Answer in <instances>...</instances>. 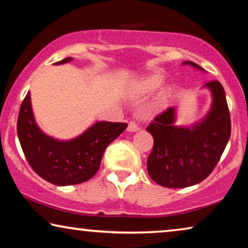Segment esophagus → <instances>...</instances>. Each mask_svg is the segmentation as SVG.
Masks as SVG:
<instances>
[{"instance_id":"34e87169","label":"esophagus","mask_w":248,"mask_h":248,"mask_svg":"<svg viewBox=\"0 0 248 248\" xmlns=\"http://www.w3.org/2000/svg\"><path fill=\"white\" fill-rule=\"evenodd\" d=\"M127 130L130 132H137L139 130V125L135 121H131L130 123H128V126H127Z\"/></svg>"}]
</instances>
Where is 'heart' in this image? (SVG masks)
I'll list each match as a JSON object with an SVG mask.
<instances>
[{"instance_id":"heart-1","label":"heart","mask_w":248,"mask_h":248,"mask_svg":"<svg viewBox=\"0 0 248 248\" xmlns=\"http://www.w3.org/2000/svg\"><path fill=\"white\" fill-rule=\"evenodd\" d=\"M164 82V77L160 73H151L135 84V93L138 94L151 93L158 89Z\"/></svg>"}]
</instances>
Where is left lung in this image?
<instances>
[{
    "instance_id": "8db88e82",
    "label": "left lung",
    "mask_w": 248,
    "mask_h": 248,
    "mask_svg": "<svg viewBox=\"0 0 248 248\" xmlns=\"http://www.w3.org/2000/svg\"><path fill=\"white\" fill-rule=\"evenodd\" d=\"M184 64L203 70L191 61ZM205 86L212 91L213 104L201 123L192 128L174 126L175 109L169 107L147 127L154 138L148 174L159 185L181 188L201 183L213 171L225 151L232 133L225 90L217 80Z\"/></svg>"
}]
</instances>
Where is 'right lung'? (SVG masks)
I'll list each match as a JSON object with an SVG mask.
<instances>
[{
	"label": "right lung",
	"mask_w": 248,
	"mask_h": 248,
	"mask_svg": "<svg viewBox=\"0 0 248 248\" xmlns=\"http://www.w3.org/2000/svg\"><path fill=\"white\" fill-rule=\"evenodd\" d=\"M69 61L71 57L56 64ZM126 127V123L97 122L74 140L56 141L36 125L29 93L22 100L16 122V132L27 161L37 175L59 186L80 184L93 178L100 167L106 148Z\"/></svg>",
	"instance_id": "obj_1"
}]
</instances>
